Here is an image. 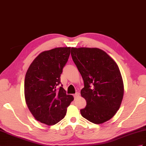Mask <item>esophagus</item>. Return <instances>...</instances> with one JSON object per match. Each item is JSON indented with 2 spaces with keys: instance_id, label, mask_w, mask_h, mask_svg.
Instances as JSON below:
<instances>
[{
  "instance_id": "esophagus-1",
  "label": "esophagus",
  "mask_w": 146,
  "mask_h": 146,
  "mask_svg": "<svg viewBox=\"0 0 146 146\" xmlns=\"http://www.w3.org/2000/svg\"><path fill=\"white\" fill-rule=\"evenodd\" d=\"M79 96H80V93H76L74 94V95H73L74 99H76V98H77L78 97H79Z\"/></svg>"
}]
</instances>
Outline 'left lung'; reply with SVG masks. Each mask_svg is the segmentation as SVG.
Instances as JSON below:
<instances>
[{"label": "left lung", "mask_w": 146, "mask_h": 146, "mask_svg": "<svg viewBox=\"0 0 146 146\" xmlns=\"http://www.w3.org/2000/svg\"><path fill=\"white\" fill-rule=\"evenodd\" d=\"M71 55L84 81L81 95L86 106L80 110L81 115L96 124L110 120L119 110L124 94L119 67L97 48H72Z\"/></svg>", "instance_id": "8db88e82"}]
</instances>
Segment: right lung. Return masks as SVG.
I'll return each instance as SVG.
<instances>
[{
  "instance_id": "obj_1",
  "label": "right lung",
  "mask_w": 146,
  "mask_h": 146,
  "mask_svg": "<svg viewBox=\"0 0 146 146\" xmlns=\"http://www.w3.org/2000/svg\"><path fill=\"white\" fill-rule=\"evenodd\" d=\"M70 47L45 51L37 56L25 74V101L35 119L47 125L63 119L73 97L61 83L63 68L68 60ZM61 84V86H58Z\"/></svg>"
}]
</instances>
